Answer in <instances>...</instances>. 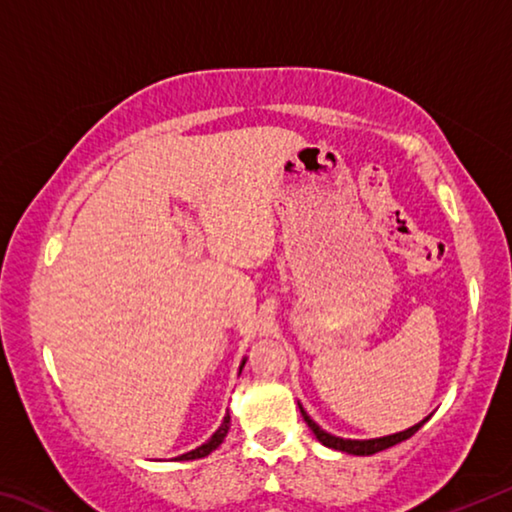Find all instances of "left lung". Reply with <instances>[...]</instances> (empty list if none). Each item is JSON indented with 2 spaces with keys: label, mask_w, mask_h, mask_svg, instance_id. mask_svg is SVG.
Wrapping results in <instances>:
<instances>
[{
  "label": "left lung",
  "mask_w": 512,
  "mask_h": 512,
  "mask_svg": "<svg viewBox=\"0 0 512 512\" xmlns=\"http://www.w3.org/2000/svg\"><path fill=\"white\" fill-rule=\"evenodd\" d=\"M300 406V413L302 418H305V422L309 424V429L314 431V436L318 438V443H323L325 447L329 449H336V452H345V454H352V456H370V454H377V452H384V449L393 447L397 443H402V440L411 438L415 431H418L424 422L429 420V415L424 420H420L418 424H413V427L404 429V431H397V433H391V436H381V438H368V440H352V438H341V436H332V433H327L320 424H316L314 420L309 418V413L302 409V404L298 402Z\"/></svg>",
  "instance_id": "obj_1"
}]
</instances>
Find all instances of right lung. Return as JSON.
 I'll return each mask as SVG.
<instances>
[{
    "instance_id": "right-lung-1",
    "label": "right lung",
    "mask_w": 512,
    "mask_h": 512,
    "mask_svg": "<svg viewBox=\"0 0 512 512\" xmlns=\"http://www.w3.org/2000/svg\"><path fill=\"white\" fill-rule=\"evenodd\" d=\"M244 366H246V357H244V361H241L239 372H241V368H244ZM228 431H230V413H225V418H223V422H221V427L212 433L210 440H205V443H203L201 447L192 449V452L180 454V456L176 458V461H196V458H205L207 454H212L214 449L223 443L225 436H228Z\"/></svg>"
}]
</instances>
